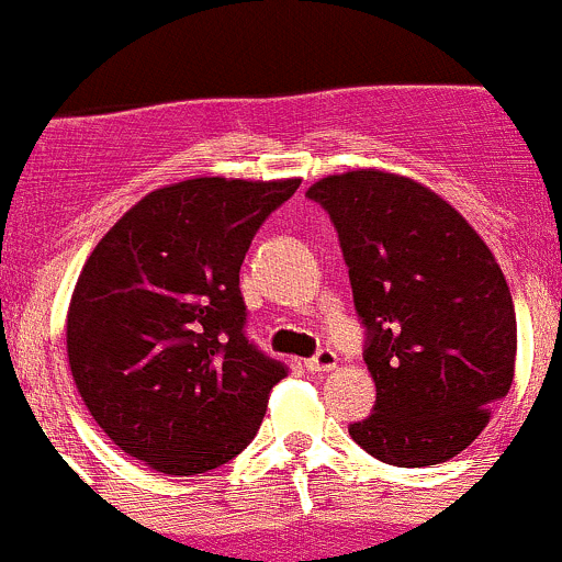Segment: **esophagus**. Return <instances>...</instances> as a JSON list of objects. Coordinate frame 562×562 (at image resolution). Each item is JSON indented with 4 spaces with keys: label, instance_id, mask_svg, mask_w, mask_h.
Here are the masks:
<instances>
[{
    "label": "esophagus",
    "instance_id": "esophagus-1",
    "mask_svg": "<svg viewBox=\"0 0 562 562\" xmlns=\"http://www.w3.org/2000/svg\"><path fill=\"white\" fill-rule=\"evenodd\" d=\"M336 352L333 349H319V352L314 355V358L305 360V369L311 371V374H319V371H333L336 369Z\"/></svg>",
    "mask_w": 562,
    "mask_h": 562
}]
</instances>
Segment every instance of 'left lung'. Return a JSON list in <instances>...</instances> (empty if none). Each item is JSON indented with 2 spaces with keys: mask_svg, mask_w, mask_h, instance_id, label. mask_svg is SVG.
I'll list each match as a JSON object with an SVG mask.
<instances>
[{
  "mask_svg": "<svg viewBox=\"0 0 562 562\" xmlns=\"http://www.w3.org/2000/svg\"><path fill=\"white\" fill-rule=\"evenodd\" d=\"M305 196L336 226L376 385L374 409L349 435L396 468L448 462L514 382L503 270L451 204L407 177L347 171Z\"/></svg>",
  "mask_w": 562,
  "mask_h": 562,
  "instance_id": "1",
  "label": "left lung"
}]
</instances>
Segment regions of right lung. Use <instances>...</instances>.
I'll use <instances>...</instances> for the list:
<instances>
[{"label":"right lung","mask_w":562,"mask_h":562,"mask_svg":"<svg viewBox=\"0 0 562 562\" xmlns=\"http://www.w3.org/2000/svg\"><path fill=\"white\" fill-rule=\"evenodd\" d=\"M300 180L199 177L158 188L94 246L68 311V360L100 429L166 475H196L257 437L289 374L248 341L240 265Z\"/></svg>","instance_id":"1"}]
</instances>
